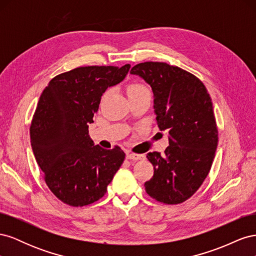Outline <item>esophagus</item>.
I'll list each match as a JSON object with an SVG mask.
<instances>
[{
  "mask_svg": "<svg viewBox=\"0 0 256 256\" xmlns=\"http://www.w3.org/2000/svg\"><path fill=\"white\" fill-rule=\"evenodd\" d=\"M126 157H127V159H130V160H141V159H144L143 154H134V152H127Z\"/></svg>",
  "mask_w": 256,
  "mask_h": 256,
  "instance_id": "obj_1",
  "label": "esophagus"
}]
</instances>
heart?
<instances>
[{
    "instance_id": "1",
    "label": "heart",
    "mask_w": 256,
    "mask_h": 256,
    "mask_svg": "<svg viewBox=\"0 0 256 256\" xmlns=\"http://www.w3.org/2000/svg\"><path fill=\"white\" fill-rule=\"evenodd\" d=\"M146 90H147V88L145 86H143L142 84H132V85H130V86L128 88V95L138 94V92H146ZM106 94H108V92H106Z\"/></svg>"
}]
</instances>
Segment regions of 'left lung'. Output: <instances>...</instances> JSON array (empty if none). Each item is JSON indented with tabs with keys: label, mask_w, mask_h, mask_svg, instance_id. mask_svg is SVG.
<instances>
[{
	"label": "left lung",
	"mask_w": 256,
	"mask_h": 256,
	"mask_svg": "<svg viewBox=\"0 0 256 256\" xmlns=\"http://www.w3.org/2000/svg\"><path fill=\"white\" fill-rule=\"evenodd\" d=\"M130 74L152 88L158 127L168 131L164 154H146L154 176L145 191L158 202L180 204L200 187L214 158L218 129L212 98L202 81L177 66L145 62Z\"/></svg>",
	"instance_id": "1"
}]
</instances>
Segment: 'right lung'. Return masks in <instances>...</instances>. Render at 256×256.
<instances>
[{
  "mask_svg": "<svg viewBox=\"0 0 256 256\" xmlns=\"http://www.w3.org/2000/svg\"><path fill=\"white\" fill-rule=\"evenodd\" d=\"M130 65L86 66L53 78L42 92L30 128V145L46 184L62 202L85 206L102 198L125 159L120 147L104 150L88 134L108 88Z\"/></svg>",
  "mask_w": 256,
  "mask_h": 256,
  "instance_id": "1",
  "label": "right lung"
}]
</instances>
